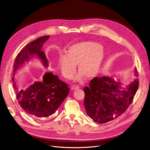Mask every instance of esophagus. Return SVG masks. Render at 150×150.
Instances as JSON below:
<instances>
[{"instance_id":"esophagus-1","label":"esophagus","mask_w":150,"mask_h":150,"mask_svg":"<svg viewBox=\"0 0 150 150\" xmlns=\"http://www.w3.org/2000/svg\"><path fill=\"white\" fill-rule=\"evenodd\" d=\"M79 88H80V87L78 85H72L71 86V90H76V89H78Z\"/></svg>"}]
</instances>
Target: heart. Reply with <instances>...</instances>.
I'll list each match as a JSON object with an SVG mask.
<instances>
[{
  "mask_svg": "<svg viewBox=\"0 0 150 150\" xmlns=\"http://www.w3.org/2000/svg\"><path fill=\"white\" fill-rule=\"evenodd\" d=\"M104 60L101 46L94 42H81L71 45L67 54H61L58 66L64 78L71 79L76 69L79 71L75 76L76 81H81L83 76L86 78L94 77L99 72Z\"/></svg>",
  "mask_w": 150,
  "mask_h": 150,
  "instance_id": "obj_1",
  "label": "heart"
}]
</instances>
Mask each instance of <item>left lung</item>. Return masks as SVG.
Masks as SVG:
<instances>
[{
  "mask_svg": "<svg viewBox=\"0 0 150 150\" xmlns=\"http://www.w3.org/2000/svg\"><path fill=\"white\" fill-rule=\"evenodd\" d=\"M137 77V69H134ZM138 78L126 88L112 77H95L89 86L83 89L84 106L88 115L94 122L104 123L116 119L124 113L132 103L139 88Z\"/></svg>",
  "mask_w": 150,
  "mask_h": 150,
  "instance_id": "obj_1",
  "label": "left lung"
}]
</instances>
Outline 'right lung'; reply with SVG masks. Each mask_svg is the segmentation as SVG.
I'll return each instance as SVG.
<instances>
[{"label":"right lung","instance_id":"obj_1","mask_svg":"<svg viewBox=\"0 0 150 150\" xmlns=\"http://www.w3.org/2000/svg\"><path fill=\"white\" fill-rule=\"evenodd\" d=\"M49 38V35L43 36L27 45L18 54L13 66V85L18 102L26 113L37 118L54 114L69 91L67 84L51 72L45 73L42 81L35 82L27 88L18 87L16 76L25 63L37 57L46 68L49 66L46 54L42 51L43 43Z\"/></svg>","mask_w":150,"mask_h":150}]
</instances>
